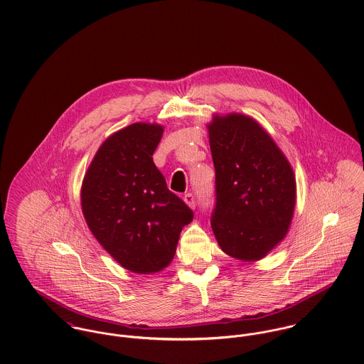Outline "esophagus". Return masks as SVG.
Wrapping results in <instances>:
<instances>
[{
  "label": "esophagus",
  "instance_id": "esophagus-1",
  "mask_svg": "<svg viewBox=\"0 0 364 364\" xmlns=\"http://www.w3.org/2000/svg\"><path fill=\"white\" fill-rule=\"evenodd\" d=\"M183 200H185V203H186L189 208H196V199H195V195H193V193H186V195L183 196Z\"/></svg>",
  "mask_w": 364,
  "mask_h": 364
}]
</instances>
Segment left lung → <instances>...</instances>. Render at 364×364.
<instances>
[{"instance_id":"left-lung-1","label":"left lung","mask_w":364,"mask_h":364,"mask_svg":"<svg viewBox=\"0 0 364 364\" xmlns=\"http://www.w3.org/2000/svg\"><path fill=\"white\" fill-rule=\"evenodd\" d=\"M208 137L215 169L213 232L225 254L260 259L289 230L296 205L293 169L248 116H214Z\"/></svg>"}]
</instances>
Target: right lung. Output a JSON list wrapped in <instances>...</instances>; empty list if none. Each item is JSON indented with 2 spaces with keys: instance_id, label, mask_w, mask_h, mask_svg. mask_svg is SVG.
Returning <instances> with one entry per match:
<instances>
[{
  "instance_id": "right-lung-1",
  "label": "right lung",
  "mask_w": 364,
  "mask_h": 364,
  "mask_svg": "<svg viewBox=\"0 0 364 364\" xmlns=\"http://www.w3.org/2000/svg\"><path fill=\"white\" fill-rule=\"evenodd\" d=\"M159 124L134 123L105 140L81 189L90 230L105 250L134 273H154L173 259L193 211L166 188L153 154Z\"/></svg>"
}]
</instances>
